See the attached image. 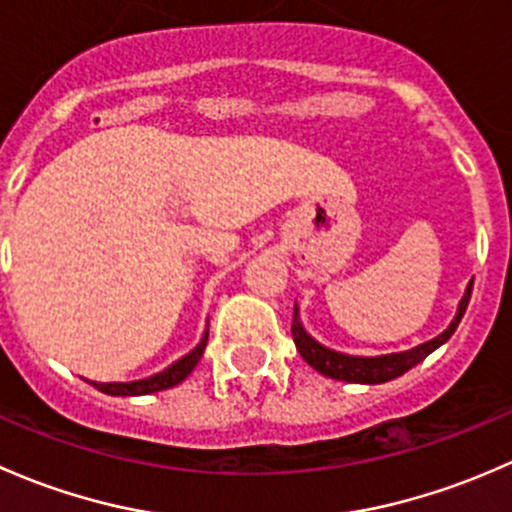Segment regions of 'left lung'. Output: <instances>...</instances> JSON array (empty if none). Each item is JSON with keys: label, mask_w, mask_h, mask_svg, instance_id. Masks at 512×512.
I'll return each mask as SVG.
<instances>
[{"label": "left lung", "mask_w": 512, "mask_h": 512, "mask_svg": "<svg viewBox=\"0 0 512 512\" xmlns=\"http://www.w3.org/2000/svg\"><path fill=\"white\" fill-rule=\"evenodd\" d=\"M471 291H473V281L468 283L466 293H463L461 303H458V313L453 318V323L449 328L444 330L439 337L434 340L424 342V345L414 347V350L407 352H394V355H382V357H352V355H342V352L328 350L323 347L320 342H315L313 337L303 330L298 320V308L293 310V325H291V333L295 340V347H298L300 357L308 362L313 370H318L325 377H333L340 379V382H357V384H382L389 382L394 377H402L404 372H409L412 367L419 365L421 360L431 355L436 347L444 345L449 337L456 333L458 323H461L463 313L468 308V300H471Z\"/></svg>", "instance_id": "1"}]
</instances>
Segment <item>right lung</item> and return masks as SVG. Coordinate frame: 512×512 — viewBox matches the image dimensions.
Returning <instances> with one entry per match:
<instances>
[{
	"label": "right lung",
	"instance_id": "right-lung-1",
	"mask_svg": "<svg viewBox=\"0 0 512 512\" xmlns=\"http://www.w3.org/2000/svg\"><path fill=\"white\" fill-rule=\"evenodd\" d=\"M207 340H209V333H204L202 342H199L189 355H184L182 360H177L175 365L167 367L165 372L155 374V377H147V379H140V382H128V384H120V382H108V384L91 382V384L96 389H100L103 394H110V397H140V394H152V392H162V389H170L182 382V379L197 367V362L202 360L204 355V347H207Z\"/></svg>",
	"mask_w": 512,
	"mask_h": 512
}]
</instances>
